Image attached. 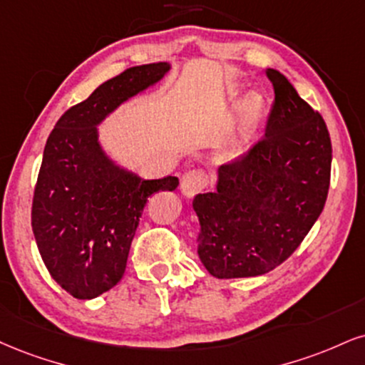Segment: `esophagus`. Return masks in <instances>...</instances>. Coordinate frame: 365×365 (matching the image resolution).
<instances>
[{"label": "esophagus", "instance_id": "obj_1", "mask_svg": "<svg viewBox=\"0 0 365 365\" xmlns=\"http://www.w3.org/2000/svg\"><path fill=\"white\" fill-rule=\"evenodd\" d=\"M205 187H207V177H205V173L202 170L187 171L182 177V180H180V190H182V194L185 195L187 199L199 194V192L204 190Z\"/></svg>", "mask_w": 365, "mask_h": 365}]
</instances>
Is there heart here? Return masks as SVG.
<instances>
[{
  "label": "heart",
  "instance_id": "heart-1",
  "mask_svg": "<svg viewBox=\"0 0 365 365\" xmlns=\"http://www.w3.org/2000/svg\"><path fill=\"white\" fill-rule=\"evenodd\" d=\"M263 102L258 95L248 96L241 108L238 120L231 127V130L225 138L219 140L216 156L219 161H235L243 156L247 151L250 140H252L255 130L262 120Z\"/></svg>",
  "mask_w": 365,
  "mask_h": 365
}]
</instances>
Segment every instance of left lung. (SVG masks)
Listing matches in <instances>:
<instances>
[{
  "label": "left lung",
  "instance_id": "8db88e82",
  "mask_svg": "<svg viewBox=\"0 0 365 365\" xmlns=\"http://www.w3.org/2000/svg\"><path fill=\"white\" fill-rule=\"evenodd\" d=\"M275 100L265 138L217 170L216 190L199 194L197 253L217 279L257 277L296 252L330 188L327 124L284 74L267 69Z\"/></svg>",
  "mask_w": 365,
  "mask_h": 365
}]
</instances>
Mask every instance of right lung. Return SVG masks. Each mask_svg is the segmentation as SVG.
I'll return each instance as SVG.
<instances>
[{"mask_svg":"<svg viewBox=\"0 0 365 365\" xmlns=\"http://www.w3.org/2000/svg\"><path fill=\"white\" fill-rule=\"evenodd\" d=\"M168 71V63L134 66L102 83L64 112L43 148L32 230L51 277L76 299H93L117 285L148 199L178 187L177 177L144 180L118 166L96 129Z\"/></svg>","mask_w":365,"mask_h":365,"instance_id":"obj_1","label":"right lung"}]
</instances>
